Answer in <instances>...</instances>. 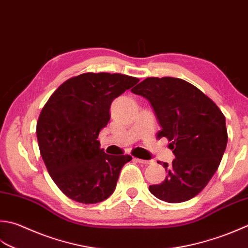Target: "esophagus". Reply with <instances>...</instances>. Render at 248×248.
<instances>
[{
	"mask_svg": "<svg viewBox=\"0 0 248 248\" xmlns=\"http://www.w3.org/2000/svg\"><path fill=\"white\" fill-rule=\"evenodd\" d=\"M139 163H142V164H152L153 163V160H143V159H137Z\"/></svg>",
	"mask_w": 248,
	"mask_h": 248,
	"instance_id": "obj_1",
	"label": "esophagus"
}]
</instances>
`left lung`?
<instances>
[{
	"instance_id": "left-lung-1",
	"label": "left lung",
	"mask_w": 248,
	"mask_h": 248,
	"mask_svg": "<svg viewBox=\"0 0 248 248\" xmlns=\"http://www.w3.org/2000/svg\"><path fill=\"white\" fill-rule=\"evenodd\" d=\"M131 91L149 101L161 127L158 138L172 142L175 156L172 164L163 162L166 179L149 186V191L169 203L190 200L211 181L224 156V114L201 90L181 78L148 77Z\"/></svg>"
}]
</instances>
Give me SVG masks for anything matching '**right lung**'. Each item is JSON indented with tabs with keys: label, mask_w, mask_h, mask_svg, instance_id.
Returning <instances> with one entry per match:
<instances>
[{
	"label": "right lung",
	"mask_w": 248,
	"mask_h": 248,
	"mask_svg": "<svg viewBox=\"0 0 248 248\" xmlns=\"http://www.w3.org/2000/svg\"><path fill=\"white\" fill-rule=\"evenodd\" d=\"M139 81L117 73H85L63 82L44 105L38 147L52 181L72 200L94 204L114 192L132 157L105 154L96 139L110 119L111 102Z\"/></svg>",
	"instance_id": "1"
}]
</instances>
